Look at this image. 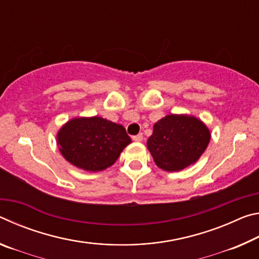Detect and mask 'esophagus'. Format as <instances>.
<instances>
[{
  "label": "esophagus",
  "mask_w": 259,
  "mask_h": 259,
  "mask_svg": "<svg viewBox=\"0 0 259 259\" xmlns=\"http://www.w3.org/2000/svg\"><path fill=\"white\" fill-rule=\"evenodd\" d=\"M133 139L135 140V142H142V140H143V134H138V135L134 136Z\"/></svg>",
  "instance_id": "34e87169"
}]
</instances>
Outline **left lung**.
Returning <instances> with one entry per match:
<instances>
[{"instance_id":"left-lung-1","label":"left lung","mask_w":259,"mask_h":259,"mask_svg":"<svg viewBox=\"0 0 259 259\" xmlns=\"http://www.w3.org/2000/svg\"><path fill=\"white\" fill-rule=\"evenodd\" d=\"M209 142L210 131L202 121L184 114H171L153 126L147 148L159 168L179 171L195 163Z\"/></svg>"}]
</instances>
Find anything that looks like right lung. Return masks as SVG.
<instances>
[{"mask_svg":"<svg viewBox=\"0 0 259 259\" xmlns=\"http://www.w3.org/2000/svg\"><path fill=\"white\" fill-rule=\"evenodd\" d=\"M130 143L124 126L99 116L69 120L57 134V144L65 159L93 172L114 164Z\"/></svg>","mask_w":259,"mask_h":259,"instance_id":"obj_1","label":"right lung"}]
</instances>
